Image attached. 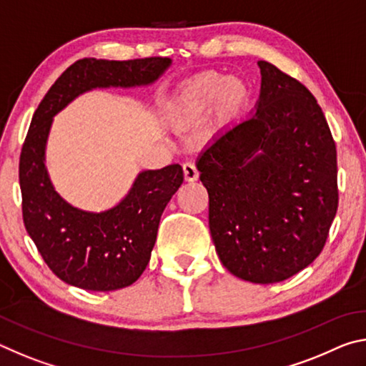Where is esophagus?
<instances>
[{"label":"esophagus","mask_w":366,"mask_h":366,"mask_svg":"<svg viewBox=\"0 0 366 366\" xmlns=\"http://www.w3.org/2000/svg\"><path fill=\"white\" fill-rule=\"evenodd\" d=\"M182 171H184L185 181H187V182H194V181H197V179H198L197 166L194 163H190V161H187V163L182 164Z\"/></svg>","instance_id":"esophagus-1"}]
</instances>
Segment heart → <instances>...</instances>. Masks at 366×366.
Returning <instances> with one entry per match:
<instances>
[{
  "label": "heart",
  "instance_id": "1",
  "mask_svg": "<svg viewBox=\"0 0 366 366\" xmlns=\"http://www.w3.org/2000/svg\"><path fill=\"white\" fill-rule=\"evenodd\" d=\"M245 94V86L239 80L205 74L182 86L169 107V114L179 122L194 121L221 100L229 107H235L244 100Z\"/></svg>",
  "mask_w": 366,
  "mask_h": 366
}]
</instances>
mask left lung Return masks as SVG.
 <instances>
[{"label": "left lung", "mask_w": 366, "mask_h": 366, "mask_svg": "<svg viewBox=\"0 0 366 366\" xmlns=\"http://www.w3.org/2000/svg\"><path fill=\"white\" fill-rule=\"evenodd\" d=\"M258 66L255 109L216 135L197 168L222 266L244 281L274 284L323 250L337 212V158L307 86L268 61Z\"/></svg>", "instance_id": "8db88e82"}]
</instances>
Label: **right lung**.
I'll list each match as a JSON object with an SVG mask.
<instances>
[{"instance_id": "1", "label": "right lung", "mask_w": 366, "mask_h": 366, "mask_svg": "<svg viewBox=\"0 0 366 366\" xmlns=\"http://www.w3.org/2000/svg\"><path fill=\"white\" fill-rule=\"evenodd\" d=\"M169 58L79 59L61 74L34 113L19 161L22 214L30 239L54 274L74 287L109 292L139 280L150 262L161 214L181 187L179 164L140 171L114 207L86 212L66 202L46 168L53 117L95 89H134L157 82Z\"/></svg>"}]
</instances>
